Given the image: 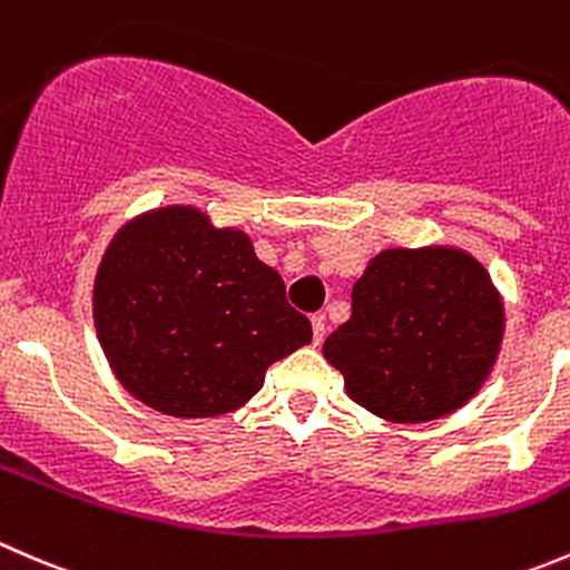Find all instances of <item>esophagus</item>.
<instances>
[{"label":"esophagus","instance_id":"34e87169","mask_svg":"<svg viewBox=\"0 0 570 570\" xmlns=\"http://www.w3.org/2000/svg\"><path fill=\"white\" fill-rule=\"evenodd\" d=\"M324 335H326V318L318 313V315H313V343L315 346H321Z\"/></svg>","mask_w":570,"mask_h":570}]
</instances>
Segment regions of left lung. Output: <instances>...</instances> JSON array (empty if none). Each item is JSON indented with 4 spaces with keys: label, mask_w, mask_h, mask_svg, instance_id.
Here are the masks:
<instances>
[{
    "label": "left lung",
    "mask_w": 570,
    "mask_h": 570,
    "mask_svg": "<svg viewBox=\"0 0 570 570\" xmlns=\"http://www.w3.org/2000/svg\"><path fill=\"white\" fill-rule=\"evenodd\" d=\"M504 341V298L469 249L391 246L352 287V318L324 343L348 399L393 424H424L482 391Z\"/></svg>",
    "instance_id": "left-lung-1"
}]
</instances>
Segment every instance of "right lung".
Listing matches in <instances>:
<instances>
[{
    "label": "right lung",
    "instance_id": "obj_1",
    "mask_svg": "<svg viewBox=\"0 0 570 570\" xmlns=\"http://www.w3.org/2000/svg\"><path fill=\"white\" fill-rule=\"evenodd\" d=\"M94 326L124 391L174 419L246 407L266 371L313 341L249 235L196 205L151 207L116 229L94 277Z\"/></svg>",
    "mask_w": 570,
    "mask_h": 570
}]
</instances>
